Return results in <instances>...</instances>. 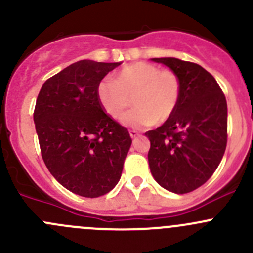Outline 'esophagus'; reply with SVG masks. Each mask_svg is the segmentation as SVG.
<instances>
[{"label":"esophagus","instance_id":"obj_1","mask_svg":"<svg viewBox=\"0 0 253 253\" xmlns=\"http://www.w3.org/2000/svg\"><path fill=\"white\" fill-rule=\"evenodd\" d=\"M129 134H130V137H131V139H135L136 136H139V132L135 131V130H130Z\"/></svg>","mask_w":253,"mask_h":253}]
</instances>
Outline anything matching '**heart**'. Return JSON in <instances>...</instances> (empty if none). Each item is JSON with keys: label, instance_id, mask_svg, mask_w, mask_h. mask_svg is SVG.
Here are the masks:
<instances>
[{"label": "heart", "instance_id": "heart-1", "mask_svg": "<svg viewBox=\"0 0 253 253\" xmlns=\"http://www.w3.org/2000/svg\"><path fill=\"white\" fill-rule=\"evenodd\" d=\"M181 96L178 76L149 62H134L122 67L114 80H102L97 86V99L109 117L121 119L134 103L123 123L142 127L165 123L171 118Z\"/></svg>", "mask_w": 253, "mask_h": 253}]
</instances>
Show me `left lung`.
<instances>
[{"instance_id": "obj_1", "label": "left lung", "mask_w": 253, "mask_h": 253, "mask_svg": "<svg viewBox=\"0 0 253 253\" xmlns=\"http://www.w3.org/2000/svg\"><path fill=\"white\" fill-rule=\"evenodd\" d=\"M178 76V104L161 126L145 132L155 181L184 194L206 183L219 166L227 141V104L216 80L198 64L176 57H154Z\"/></svg>"}]
</instances>
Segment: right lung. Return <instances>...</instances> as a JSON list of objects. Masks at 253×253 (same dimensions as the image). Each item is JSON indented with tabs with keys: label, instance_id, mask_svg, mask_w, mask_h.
<instances>
[{
	"label": "right lung",
	"instance_id": "right-lung-1",
	"mask_svg": "<svg viewBox=\"0 0 253 253\" xmlns=\"http://www.w3.org/2000/svg\"><path fill=\"white\" fill-rule=\"evenodd\" d=\"M121 62L81 60L44 82L34 109L42 160L70 192L97 198L119 182L131 145L126 127L97 99V86Z\"/></svg>",
	"mask_w": 253,
	"mask_h": 253
}]
</instances>
